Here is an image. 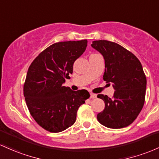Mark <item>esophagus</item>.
Listing matches in <instances>:
<instances>
[{"instance_id":"1","label":"esophagus","mask_w":159,"mask_h":159,"mask_svg":"<svg viewBox=\"0 0 159 159\" xmlns=\"http://www.w3.org/2000/svg\"><path fill=\"white\" fill-rule=\"evenodd\" d=\"M97 94L96 93H90V98L91 99H95V98H97Z\"/></svg>"}]
</instances>
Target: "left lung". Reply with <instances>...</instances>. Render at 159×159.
<instances>
[{
	"instance_id": "8db88e82",
	"label": "left lung",
	"mask_w": 159,
	"mask_h": 159,
	"mask_svg": "<svg viewBox=\"0 0 159 159\" xmlns=\"http://www.w3.org/2000/svg\"><path fill=\"white\" fill-rule=\"evenodd\" d=\"M105 60L103 79L112 83V98L98 94L105 109L97 115L101 125L109 128H125L137 118L145 102L146 77L137 57L112 41L99 40L91 44Z\"/></svg>"
}]
</instances>
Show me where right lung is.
<instances>
[{
  "label": "right lung",
  "instance_id": "add662e5",
  "mask_svg": "<svg viewBox=\"0 0 159 159\" xmlns=\"http://www.w3.org/2000/svg\"><path fill=\"white\" fill-rule=\"evenodd\" d=\"M87 45V40L55 43L29 66L23 85L26 105L38 125L49 132L58 133L71 127L78 108L90 97L88 90L73 91L62 85Z\"/></svg>",
  "mask_w": 159,
  "mask_h": 159
}]
</instances>
